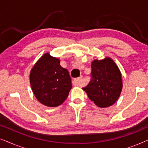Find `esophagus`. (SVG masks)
Segmentation results:
<instances>
[{"instance_id":"34e87169","label":"esophagus","mask_w":148,"mask_h":148,"mask_svg":"<svg viewBox=\"0 0 148 148\" xmlns=\"http://www.w3.org/2000/svg\"><path fill=\"white\" fill-rule=\"evenodd\" d=\"M82 77H80L76 78L73 80V84L75 86H80L82 85Z\"/></svg>"}]
</instances>
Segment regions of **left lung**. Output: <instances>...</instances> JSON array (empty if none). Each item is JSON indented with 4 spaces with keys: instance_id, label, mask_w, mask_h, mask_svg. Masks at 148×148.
<instances>
[{
    "instance_id": "obj_1",
    "label": "left lung",
    "mask_w": 148,
    "mask_h": 148,
    "mask_svg": "<svg viewBox=\"0 0 148 148\" xmlns=\"http://www.w3.org/2000/svg\"><path fill=\"white\" fill-rule=\"evenodd\" d=\"M123 88L121 74L112 59L92 62L91 79L82 89L89 98L100 108L110 106L118 100Z\"/></svg>"
}]
</instances>
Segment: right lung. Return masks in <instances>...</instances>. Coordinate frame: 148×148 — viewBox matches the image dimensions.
I'll use <instances>...</instances> for the list:
<instances>
[{
	"mask_svg": "<svg viewBox=\"0 0 148 148\" xmlns=\"http://www.w3.org/2000/svg\"><path fill=\"white\" fill-rule=\"evenodd\" d=\"M29 79L36 98L46 106L62 104L72 88L68 71L61 67L60 60L48 53L44 54L36 62Z\"/></svg>",
	"mask_w": 148,
	"mask_h": 148,
	"instance_id": "add662e5",
	"label": "right lung"
}]
</instances>
